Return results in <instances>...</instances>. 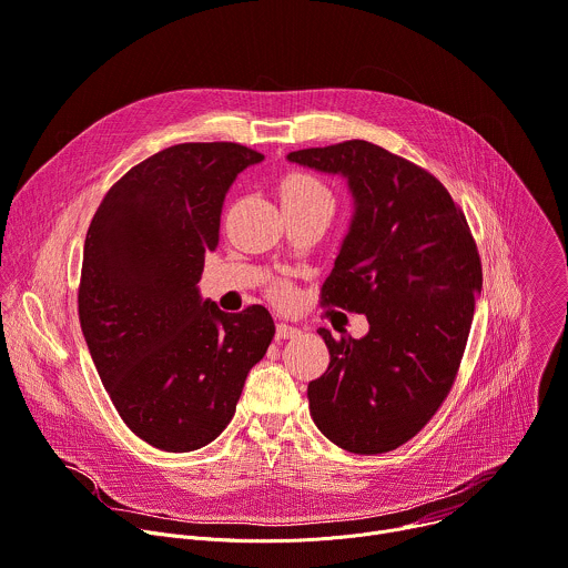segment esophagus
Returning <instances> with one entry per match:
<instances>
[{
  "label": "esophagus",
  "instance_id": "obj_1",
  "mask_svg": "<svg viewBox=\"0 0 568 568\" xmlns=\"http://www.w3.org/2000/svg\"><path fill=\"white\" fill-rule=\"evenodd\" d=\"M302 331L297 328V326H291V324H286V322H280L277 324V328H275V339H293V337H297Z\"/></svg>",
  "mask_w": 568,
  "mask_h": 568
}]
</instances>
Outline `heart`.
I'll return each mask as SVG.
<instances>
[{
	"mask_svg": "<svg viewBox=\"0 0 568 568\" xmlns=\"http://www.w3.org/2000/svg\"><path fill=\"white\" fill-rule=\"evenodd\" d=\"M280 196H282V203H302V201H315V199H331L326 185L308 174V172H288L282 183H280ZM271 295L275 302L280 304H286L293 300V286L286 282V280H277L273 286H271Z\"/></svg>",
	"mask_w": 568,
	"mask_h": 568,
	"instance_id": "b5f03b06",
	"label": "heart"
}]
</instances>
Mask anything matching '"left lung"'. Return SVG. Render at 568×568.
I'll use <instances>...</instances> for the list:
<instances>
[{
  "mask_svg": "<svg viewBox=\"0 0 568 568\" xmlns=\"http://www.w3.org/2000/svg\"><path fill=\"white\" fill-rule=\"evenodd\" d=\"M288 161L349 181L356 214L320 304L369 322L361 339L317 331L331 361L308 383V409L337 447L383 455L416 436L455 385L481 257L464 210L420 165L367 141L297 150Z\"/></svg>",
  "mask_w": 568,
  "mask_h": 568,
  "instance_id": "obj_1",
  "label": "left lung"
}]
</instances>
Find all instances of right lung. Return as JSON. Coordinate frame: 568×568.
<instances>
[{
    "label": "right lung",
    "mask_w": 568,
    "mask_h": 568,
    "mask_svg": "<svg viewBox=\"0 0 568 568\" xmlns=\"http://www.w3.org/2000/svg\"><path fill=\"white\" fill-rule=\"evenodd\" d=\"M262 159L225 141L165 148L113 183L89 223L80 326L113 407L159 449L214 440L275 335L262 304L223 313L196 291L225 192Z\"/></svg>",
    "instance_id": "add662e5"
}]
</instances>
